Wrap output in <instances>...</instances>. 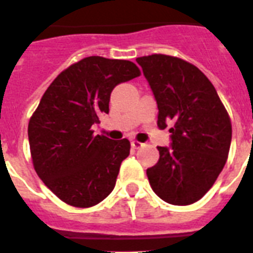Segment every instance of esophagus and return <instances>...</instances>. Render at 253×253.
Listing matches in <instances>:
<instances>
[{"instance_id":"esophagus-1","label":"esophagus","mask_w":253,"mask_h":253,"mask_svg":"<svg viewBox=\"0 0 253 253\" xmlns=\"http://www.w3.org/2000/svg\"><path fill=\"white\" fill-rule=\"evenodd\" d=\"M143 143H140V141H137V140H132L131 141V147L133 148V149H139V148L143 147Z\"/></svg>"}]
</instances>
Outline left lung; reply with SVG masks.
I'll return each mask as SVG.
<instances>
[{
    "label": "left lung",
    "instance_id": "8db88e82",
    "mask_svg": "<svg viewBox=\"0 0 253 253\" xmlns=\"http://www.w3.org/2000/svg\"><path fill=\"white\" fill-rule=\"evenodd\" d=\"M155 94L160 128L169 123L171 145L157 147L147 169L152 190L166 203L190 205L222 171L231 144V122L213 84L192 63L165 54L136 58Z\"/></svg>",
    "mask_w": 253,
    "mask_h": 253
}]
</instances>
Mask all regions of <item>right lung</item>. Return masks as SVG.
<instances>
[{
  "instance_id": "1",
  "label": "right lung",
  "mask_w": 253,
  "mask_h": 253,
  "mask_svg": "<svg viewBox=\"0 0 253 253\" xmlns=\"http://www.w3.org/2000/svg\"><path fill=\"white\" fill-rule=\"evenodd\" d=\"M139 75L131 61L92 55L63 70L41 97L28 123L31 157L40 179L66 204L89 208L116 186L130 141L94 136L92 126L109 113L114 87Z\"/></svg>"
}]
</instances>
